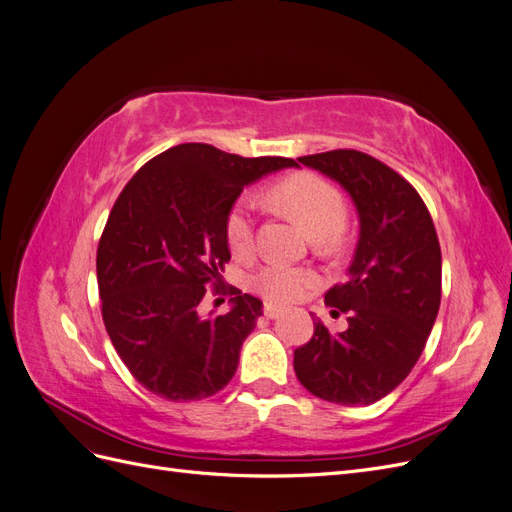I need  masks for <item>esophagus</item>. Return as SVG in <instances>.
Listing matches in <instances>:
<instances>
[{"label":"esophagus","mask_w":512,"mask_h":512,"mask_svg":"<svg viewBox=\"0 0 512 512\" xmlns=\"http://www.w3.org/2000/svg\"><path fill=\"white\" fill-rule=\"evenodd\" d=\"M282 314H284V309H282V307H275V305H271V303H267V305H265V316H267L269 320L280 318Z\"/></svg>","instance_id":"esophagus-1"}]
</instances>
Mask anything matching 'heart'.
I'll list each match as a JSON object with an SVG mask.
<instances>
[{
    "mask_svg": "<svg viewBox=\"0 0 512 512\" xmlns=\"http://www.w3.org/2000/svg\"><path fill=\"white\" fill-rule=\"evenodd\" d=\"M273 198L297 218L314 239H335L346 218V205L335 185L312 173H301L275 185ZM226 239L237 256H247L254 250V200L243 196L232 207L226 222ZM318 277L305 267L286 262H267L252 277L254 290L271 303H294L314 290Z\"/></svg>",
    "mask_w": 512,
    "mask_h": 512,
    "instance_id": "1",
    "label": "heart"
}]
</instances>
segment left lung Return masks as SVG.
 Here are the masks:
<instances>
[{"label": "left lung", "mask_w": 512, "mask_h": 512, "mask_svg": "<svg viewBox=\"0 0 512 512\" xmlns=\"http://www.w3.org/2000/svg\"><path fill=\"white\" fill-rule=\"evenodd\" d=\"M337 181L359 215V241L344 284L324 294L348 329L322 320L294 350L305 389L331 404L369 406L406 380L438 318L442 254L423 198L393 168L367 153L335 149L299 158Z\"/></svg>", "instance_id": "obj_1"}]
</instances>
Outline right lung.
<instances>
[{
  "label": "right lung",
  "instance_id": "obj_1",
  "mask_svg": "<svg viewBox=\"0 0 512 512\" xmlns=\"http://www.w3.org/2000/svg\"><path fill=\"white\" fill-rule=\"evenodd\" d=\"M292 166L183 143L149 160L119 194L96 258L102 318L121 361L153 395L205 399L235 376L262 301L237 290L224 316H203L198 305L207 284L224 280L226 222L243 188Z\"/></svg>",
  "mask_w": 512,
  "mask_h": 512
}]
</instances>
